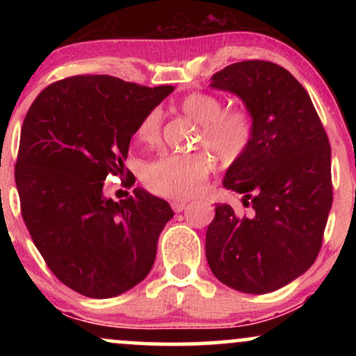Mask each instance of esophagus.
<instances>
[{"label": "esophagus", "mask_w": 356, "mask_h": 356, "mask_svg": "<svg viewBox=\"0 0 356 356\" xmlns=\"http://www.w3.org/2000/svg\"><path fill=\"white\" fill-rule=\"evenodd\" d=\"M170 206H172L174 212H182L184 209H186L187 201H172V202H170Z\"/></svg>", "instance_id": "1"}]
</instances>
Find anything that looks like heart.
I'll list each match as a JSON object with an SVG mask.
<instances>
[{
  "label": "heart",
  "instance_id": "1",
  "mask_svg": "<svg viewBox=\"0 0 356 356\" xmlns=\"http://www.w3.org/2000/svg\"><path fill=\"white\" fill-rule=\"evenodd\" d=\"M182 113L201 124L199 142L220 161L234 162L246 154L254 136V120L244 107L224 108L222 100L209 93H191L179 102ZM161 134V112L150 110L137 129L138 140L152 144ZM214 159L209 152L165 154L144 167L142 179L154 194L186 199L197 194L209 177Z\"/></svg>",
  "mask_w": 356,
  "mask_h": 356
}]
</instances>
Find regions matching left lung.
Here are the masks:
<instances>
[{
    "mask_svg": "<svg viewBox=\"0 0 356 356\" xmlns=\"http://www.w3.org/2000/svg\"><path fill=\"white\" fill-rule=\"evenodd\" d=\"M211 80L244 102L254 136L222 181L249 212L216 206L206 257L220 283L264 295L303 275L320 252L333 202L332 149L308 92L280 65L239 61Z\"/></svg>",
    "mask_w": 356,
    "mask_h": 356,
    "instance_id": "left-lung-1",
    "label": "left lung"
}]
</instances>
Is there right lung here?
Returning <instances> with one entry per match:
<instances>
[{
  "instance_id": "obj_1",
  "label": "right lung",
  "mask_w": 356,
  "mask_h": 356,
  "mask_svg": "<svg viewBox=\"0 0 356 356\" xmlns=\"http://www.w3.org/2000/svg\"><path fill=\"white\" fill-rule=\"evenodd\" d=\"M172 90L76 75L44 88L24 117L15 165L23 220L53 275L80 295L118 296L154 266L169 202L144 189L115 202L104 181L124 172L142 118Z\"/></svg>"
}]
</instances>
